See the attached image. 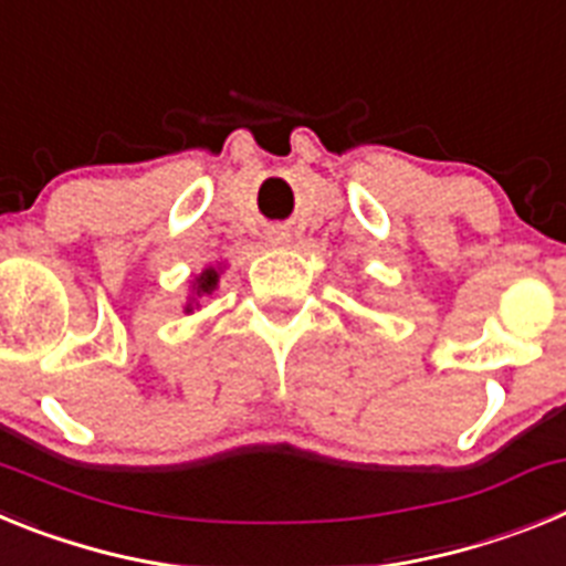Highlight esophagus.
<instances>
[{"label":"esophagus","instance_id":"1","mask_svg":"<svg viewBox=\"0 0 566 566\" xmlns=\"http://www.w3.org/2000/svg\"><path fill=\"white\" fill-rule=\"evenodd\" d=\"M289 240H292V234H289L286 229H272V232H269V243H272V247H289Z\"/></svg>","mask_w":566,"mask_h":566}]
</instances>
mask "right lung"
Wrapping results in <instances>:
<instances>
[{
  "label": "right lung",
  "mask_w": 566,
  "mask_h": 566,
  "mask_svg": "<svg viewBox=\"0 0 566 566\" xmlns=\"http://www.w3.org/2000/svg\"><path fill=\"white\" fill-rule=\"evenodd\" d=\"M223 269H227L223 263H214V266H207L201 274H195L189 280V297L184 303V314H192L195 308H201V297H209L218 289Z\"/></svg>",
  "instance_id": "right-lung-1"
}]
</instances>
